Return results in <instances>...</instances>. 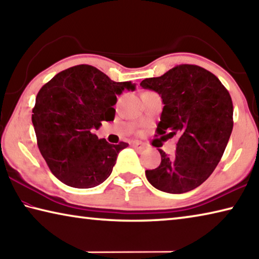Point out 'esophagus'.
I'll return each mask as SVG.
<instances>
[{"mask_svg": "<svg viewBox=\"0 0 259 259\" xmlns=\"http://www.w3.org/2000/svg\"><path fill=\"white\" fill-rule=\"evenodd\" d=\"M131 145H133V147L137 148V150H144L145 148V144L142 143V142H138V140H134L133 143H131Z\"/></svg>", "mask_w": 259, "mask_h": 259, "instance_id": "esophagus-1", "label": "esophagus"}]
</instances>
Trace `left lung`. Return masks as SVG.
Returning <instances> with one entry per match:
<instances>
[{"mask_svg": "<svg viewBox=\"0 0 259 259\" xmlns=\"http://www.w3.org/2000/svg\"><path fill=\"white\" fill-rule=\"evenodd\" d=\"M159 94L163 111L155 136L177 137L171 156L159 150L161 163L146 170L157 190L171 194L192 191L216 169L233 129L232 98L216 75L196 65H177L159 77L140 82Z\"/></svg>", "mask_w": 259, "mask_h": 259, "instance_id": "left-lung-1", "label": "left lung"}]
</instances>
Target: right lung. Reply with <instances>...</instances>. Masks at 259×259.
<instances>
[{"mask_svg":"<svg viewBox=\"0 0 259 259\" xmlns=\"http://www.w3.org/2000/svg\"><path fill=\"white\" fill-rule=\"evenodd\" d=\"M134 83L114 82L90 65L55 75L35 100L32 122L37 146L51 172L66 185L91 188L106 181L117 154L129 144L113 145L93 134L115 116L116 96Z\"/></svg>","mask_w":259,"mask_h":259,"instance_id":"1","label":"right lung"}]
</instances>
